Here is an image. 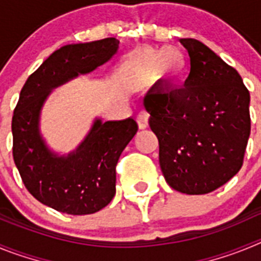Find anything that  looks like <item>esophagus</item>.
Here are the masks:
<instances>
[{
	"label": "esophagus",
	"mask_w": 261,
	"mask_h": 261,
	"mask_svg": "<svg viewBox=\"0 0 261 261\" xmlns=\"http://www.w3.org/2000/svg\"><path fill=\"white\" fill-rule=\"evenodd\" d=\"M137 125L140 129H146L149 126V116L146 114H141L137 116Z\"/></svg>",
	"instance_id": "obj_1"
}]
</instances>
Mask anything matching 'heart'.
I'll use <instances>...</instances> for the list:
<instances>
[{"instance_id":"heart-1","label":"heart","mask_w":261,"mask_h":261,"mask_svg":"<svg viewBox=\"0 0 261 261\" xmlns=\"http://www.w3.org/2000/svg\"><path fill=\"white\" fill-rule=\"evenodd\" d=\"M170 61H175L179 69H183L184 57L175 48H162V49H145L141 55V68L145 74L151 77L158 71L161 65L166 66Z\"/></svg>"}]
</instances>
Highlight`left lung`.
<instances>
[{"mask_svg": "<svg viewBox=\"0 0 261 261\" xmlns=\"http://www.w3.org/2000/svg\"><path fill=\"white\" fill-rule=\"evenodd\" d=\"M191 70L183 87L150 90L144 106L168 186L205 195L238 174L251 132L250 91L232 66L196 39H180Z\"/></svg>", "mask_w": 261, "mask_h": 261, "instance_id": "left-lung-1", "label": "left lung"}]
</instances>
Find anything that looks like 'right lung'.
Instances as JSON below:
<instances>
[{
  "mask_svg": "<svg viewBox=\"0 0 261 261\" xmlns=\"http://www.w3.org/2000/svg\"><path fill=\"white\" fill-rule=\"evenodd\" d=\"M115 38L60 48L27 78L14 110L13 156L22 181L41 204L61 213L82 216L100 211L116 192V165L137 133L133 119H96L84 142L68 156H59L39 132L40 110L50 90L86 74L112 59Z\"/></svg>",
  "mask_w": 261,
  "mask_h": 261,
  "instance_id": "1",
  "label": "right lung"
}]
</instances>
